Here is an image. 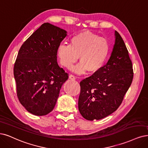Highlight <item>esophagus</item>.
I'll use <instances>...</instances> for the list:
<instances>
[{"mask_svg":"<svg viewBox=\"0 0 148 148\" xmlns=\"http://www.w3.org/2000/svg\"><path fill=\"white\" fill-rule=\"evenodd\" d=\"M69 79H71V80H75V77H74V75H73L72 74H70L69 75Z\"/></svg>","mask_w":148,"mask_h":148,"instance_id":"1","label":"esophagus"}]
</instances>
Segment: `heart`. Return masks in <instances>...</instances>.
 I'll use <instances>...</instances> for the list:
<instances>
[{"mask_svg": "<svg viewBox=\"0 0 148 148\" xmlns=\"http://www.w3.org/2000/svg\"><path fill=\"white\" fill-rule=\"evenodd\" d=\"M110 45L107 40L101 38L93 33L83 32L73 36L69 45H60L57 49V55L60 63L70 68L77 62L80 63L74 69L77 74L99 71L104 66L110 56Z\"/></svg>", "mask_w": 148, "mask_h": 148, "instance_id": "1", "label": "heart"}]
</instances>
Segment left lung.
<instances>
[{"label": "left lung", "instance_id": "obj_1", "mask_svg": "<svg viewBox=\"0 0 148 148\" xmlns=\"http://www.w3.org/2000/svg\"><path fill=\"white\" fill-rule=\"evenodd\" d=\"M108 62L101 69L80 82L79 110L85 119L99 120L116 111L132 84V63L117 31Z\"/></svg>", "mask_w": 148, "mask_h": 148}]
</instances>
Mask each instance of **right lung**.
<instances>
[{"label": "right lung", "instance_id": "1", "mask_svg": "<svg viewBox=\"0 0 148 148\" xmlns=\"http://www.w3.org/2000/svg\"><path fill=\"white\" fill-rule=\"evenodd\" d=\"M67 32L44 23L21 47L14 66L18 99L36 116L53 110L68 73L57 61V49Z\"/></svg>", "mask_w": 148, "mask_h": 148}]
</instances>
